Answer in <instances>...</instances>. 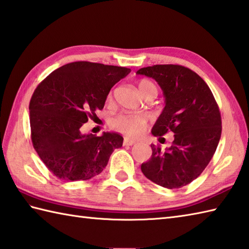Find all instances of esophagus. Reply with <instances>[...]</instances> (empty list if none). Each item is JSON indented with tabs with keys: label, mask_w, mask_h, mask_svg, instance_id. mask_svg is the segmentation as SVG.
Here are the masks:
<instances>
[{
	"label": "esophagus",
	"mask_w": 249,
	"mask_h": 249,
	"mask_svg": "<svg viewBox=\"0 0 249 249\" xmlns=\"http://www.w3.org/2000/svg\"><path fill=\"white\" fill-rule=\"evenodd\" d=\"M136 143L135 140H131V139H124V145H134Z\"/></svg>",
	"instance_id": "1"
}]
</instances>
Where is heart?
Instances as JSON below:
<instances>
[{
  "label": "heart",
  "mask_w": 249,
  "mask_h": 249,
  "mask_svg": "<svg viewBox=\"0 0 249 249\" xmlns=\"http://www.w3.org/2000/svg\"><path fill=\"white\" fill-rule=\"evenodd\" d=\"M138 89L143 98L148 95L157 96L158 94L157 86L149 80H140ZM110 126L112 129L119 131L127 137L136 138L147 127V119L141 114L120 113L111 119Z\"/></svg>",
  "instance_id": "1"
}]
</instances>
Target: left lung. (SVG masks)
I'll use <instances>...</instances> for the list:
<instances>
[{"instance_id":"left-lung-1","label":"left lung","mask_w":249,"mask_h":249,"mask_svg":"<svg viewBox=\"0 0 249 249\" xmlns=\"http://www.w3.org/2000/svg\"><path fill=\"white\" fill-rule=\"evenodd\" d=\"M137 74L157 81L165 97V107L151 133L160 141L165 134H175L167 149L151 144L152 155L141 164V172L166 189L187 186L206 168L220 140L217 102L205 81L189 68L155 65L141 68Z\"/></svg>"}]
</instances>
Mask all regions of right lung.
<instances>
[{
  "label": "right lung",
  "instance_id": "1",
  "mask_svg": "<svg viewBox=\"0 0 249 249\" xmlns=\"http://www.w3.org/2000/svg\"><path fill=\"white\" fill-rule=\"evenodd\" d=\"M130 69L76 61L58 68L43 80L31 97L30 127L33 148L56 177L67 181L99 175L123 137L81 133L89 119L102 110L110 89Z\"/></svg>",
  "mask_w": 249,
  "mask_h": 249
}]
</instances>
